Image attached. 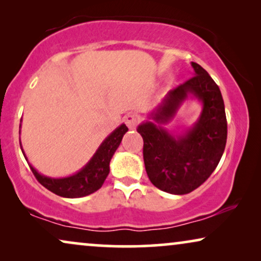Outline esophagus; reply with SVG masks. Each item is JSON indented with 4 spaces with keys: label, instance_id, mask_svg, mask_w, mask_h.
<instances>
[{
    "label": "esophagus",
    "instance_id": "obj_1",
    "mask_svg": "<svg viewBox=\"0 0 261 261\" xmlns=\"http://www.w3.org/2000/svg\"><path fill=\"white\" fill-rule=\"evenodd\" d=\"M138 121H139V117L137 115H133V114L124 117V123L127 124V127L129 128V129H134V128L137 127Z\"/></svg>",
    "mask_w": 261,
    "mask_h": 261
}]
</instances>
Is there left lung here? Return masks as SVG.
Returning a JSON list of instances; mask_svg holds the SVG:
<instances>
[{"label": "left lung", "instance_id": "obj_1", "mask_svg": "<svg viewBox=\"0 0 261 261\" xmlns=\"http://www.w3.org/2000/svg\"><path fill=\"white\" fill-rule=\"evenodd\" d=\"M190 80L167 92L137 130L144 139V163L151 183L172 195L194 191L219 165L227 142V119L220 88L197 63ZM188 98L201 105L192 126L173 134L165 127Z\"/></svg>", "mask_w": 261, "mask_h": 261}]
</instances>
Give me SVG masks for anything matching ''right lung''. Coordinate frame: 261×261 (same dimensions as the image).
I'll use <instances>...</instances> for the list:
<instances>
[{
  "label": "right lung",
  "instance_id": "1",
  "mask_svg": "<svg viewBox=\"0 0 261 261\" xmlns=\"http://www.w3.org/2000/svg\"><path fill=\"white\" fill-rule=\"evenodd\" d=\"M127 130L128 128L126 124H120L116 129H114L102 141V144L96 149L94 155L91 156L90 160L80 171L66 177H48L38 172L37 169H34L32 164L28 162L22 145H21V140L20 147L24 158L27 160L28 165L31 167L32 172L34 173L35 178H37L42 187H45L47 190L53 192V194L62 196V197L80 198L97 191L102 187L103 183H105L106 178L110 171V160H112L116 149L119 148L123 135L127 133ZM19 133L21 134V123Z\"/></svg>",
  "mask_w": 261,
  "mask_h": 261
}]
</instances>
